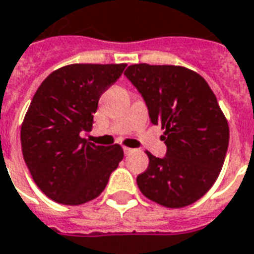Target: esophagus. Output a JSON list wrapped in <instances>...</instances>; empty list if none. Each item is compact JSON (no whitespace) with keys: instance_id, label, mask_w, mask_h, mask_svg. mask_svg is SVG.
I'll return each mask as SVG.
<instances>
[{"instance_id":"obj_1","label":"esophagus","mask_w":254,"mask_h":254,"mask_svg":"<svg viewBox=\"0 0 254 254\" xmlns=\"http://www.w3.org/2000/svg\"><path fill=\"white\" fill-rule=\"evenodd\" d=\"M133 151H134L133 148H129V147H124V152H125L127 155H129V154H132Z\"/></svg>"}]
</instances>
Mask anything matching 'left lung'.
I'll list each match as a JSON object with an SVG mask.
<instances>
[{
    "instance_id": "left-lung-1",
    "label": "left lung",
    "mask_w": 254,
    "mask_h": 254,
    "mask_svg": "<svg viewBox=\"0 0 254 254\" xmlns=\"http://www.w3.org/2000/svg\"><path fill=\"white\" fill-rule=\"evenodd\" d=\"M127 78L144 99L152 125L165 129L166 155H148L137 176L141 194L165 207L189 206L212 189L226 159L230 127L213 90L182 65H129Z\"/></svg>"
}]
</instances>
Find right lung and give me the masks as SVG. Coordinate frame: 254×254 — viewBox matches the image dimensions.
<instances>
[{
  "instance_id": "right-lung-1",
  "label": "right lung",
  "mask_w": 254,
  "mask_h": 254,
  "mask_svg": "<svg viewBox=\"0 0 254 254\" xmlns=\"http://www.w3.org/2000/svg\"><path fill=\"white\" fill-rule=\"evenodd\" d=\"M127 64H68L35 92L20 129L24 162L38 189L62 205H82L102 194L124 158L120 144L96 145L89 132L99 99Z\"/></svg>"
}]
</instances>
